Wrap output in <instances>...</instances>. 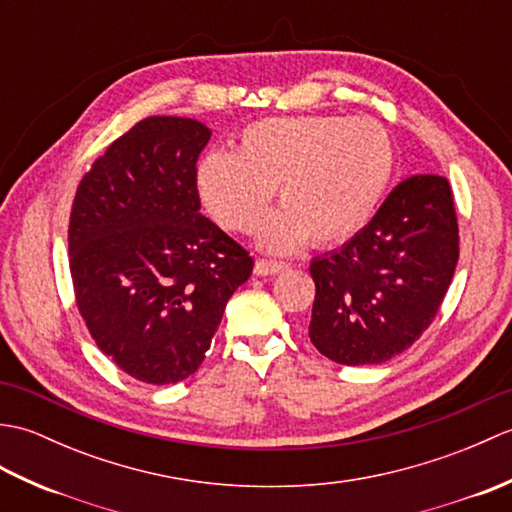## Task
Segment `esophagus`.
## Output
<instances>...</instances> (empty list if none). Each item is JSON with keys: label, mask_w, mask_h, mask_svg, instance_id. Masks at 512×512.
I'll return each mask as SVG.
<instances>
[{"label": "esophagus", "mask_w": 512, "mask_h": 512, "mask_svg": "<svg viewBox=\"0 0 512 512\" xmlns=\"http://www.w3.org/2000/svg\"><path fill=\"white\" fill-rule=\"evenodd\" d=\"M288 266L281 264V262H270V259H257L255 262V275L257 277H270V275H277V273H284Z\"/></svg>", "instance_id": "esophagus-1"}]
</instances>
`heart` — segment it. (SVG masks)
<instances>
[{
	"label": "heart",
	"mask_w": 512,
	"mask_h": 512,
	"mask_svg": "<svg viewBox=\"0 0 512 512\" xmlns=\"http://www.w3.org/2000/svg\"><path fill=\"white\" fill-rule=\"evenodd\" d=\"M396 154L372 118L277 116L248 125L233 154L213 151L198 165V191L228 233H250L273 189L284 204L259 233V246L290 253L312 237L332 246L372 220L394 176Z\"/></svg>",
	"instance_id": "heart-1"
}]
</instances>
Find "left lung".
I'll use <instances>...</instances> for the list:
<instances>
[{"instance_id":"8db88e82","label":"left lung","mask_w":512,"mask_h":512,"mask_svg":"<svg viewBox=\"0 0 512 512\" xmlns=\"http://www.w3.org/2000/svg\"><path fill=\"white\" fill-rule=\"evenodd\" d=\"M447 178L411 176L352 239L312 259L310 341L341 365H378L429 328L458 264Z\"/></svg>"}]
</instances>
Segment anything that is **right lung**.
Here are the masks:
<instances>
[{"label":"right lung","instance_id":"right-lung-1","mask_svg":"<svg viewBox=\"0 0 512 512\" xmlns=\"http://www.w3.org/2000/svg\"><path fill=\"white\" fill-rule=\"evenodd\" d=\"M211 129L151 116L107 147L72 204L76 306L112 361L169 385L204 361L253 257L200 213L195 162Z\"/></svg>","mask_w":512,"mask_h":512}]
</instances>
